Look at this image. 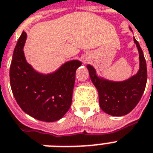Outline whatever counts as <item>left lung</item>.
Returning a JSON list of instances; mask_svg holds the SVG:
<instances>
[{
	"instance_id": "1",
	"label": "left lung",
	"mask_w": 153,
	"mask_h": 153,
	"mask_svg": "<svg viewBox=\"0 0 153 153\" xmlns=\"http://www.w3.org/2000/svg\"><path fill=\"white\" fill-rule=\"evenodd\" d=\"M139 52L140 68L137 74L124 82H116L100 79L94 68L87 65L90 79L99 92L100 106L105 113L112 116H124L138 104L147 82V68L142 48L134 38Z\"/></svg>"
}]
</instances>
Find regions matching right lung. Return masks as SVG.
Instances as JSON below:
<instances>
[{
	"mask_svg": "<svg viewBox=\"0 0 153 153\" xmlns=\"http://www.w3.org/2000/svg\"><path fill=\"white\" fill-rule=\"evenodd\" d=\"M26 33L22 32L15 46L10 67V84L22 110L37 120L52 122L68 111L79 61L65 63L51 74L37 73L26 62L23 46Z\"/></svg>",
	"mask_w": 153,
	"mask_h": 153,
	"instance_id": "right-lung-1",
	"label": "right lung"
}]
</instances>
